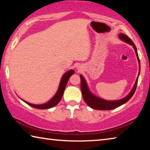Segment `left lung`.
I'll return each mask as SVG.
<instances>
[{"mask_svg": "<svg viewBox=\"0 0 150 150\" xmlns=\"http://www.w3.org/2000/svg\"><path fill=\"white\" fill-rule=\"evenodd\" d=\"M120 39L122 40V41L125 42L128 44L132 45L134 47V50H135L137 58H138V62H139V73H138V77L139 75V72H140V62H139V59L138 57V52H137V49L136 45H134V42L132 41V40L130 38L128 37V35H126L124 34H120L118 35ZM138 77L137 78V79L136 81L135 84H134V86L132 89L131 92L128 96H126L125 98H122L120 100H114V101H108V100H104L103 98H98L97 96H95L93 95L92 93L90 92L89 89L87 87V83L85 80V79L83 78L82 75H80V78H81V92H82V95H83V99L85 101V103L87 104L88 106H89L91 108H94V109H96V110H112L114 108H116L120 106L121 105H122L123 104L126 103V102L130 99L132 98V96H133V95L135 93V91L136 89V87H137V84H138Z\"/></svg>", "mask_w": 150, "mask_h": 150, "instance_id": "obj_1", "label": "left lung"}]
</instances>
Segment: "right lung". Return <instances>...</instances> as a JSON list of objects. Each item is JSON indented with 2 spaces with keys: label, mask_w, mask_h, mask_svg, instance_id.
Masks as SVG:
<instances>
[{
  "label": "right lung",
  "mask_w": 150,
  "mask_h": 150,
  "mask_svg": "<svg viewBox=\"0 0 150 150\" xmlns=\"http://www.w3.org/2000/svg\"><path fill=\"white\" fill-rule=\"evenodd\" d=\"M75 73V71L73 70H69L68 71L66 72L64 75H63V77L61 79V82L59 86V88H58L57 92L55 94V96L53 97L52 99H51L50 101H48L47 103L43 104V105H33V104H30L28 102H26L24 101L25 103H27L28 105H30L32 107H34L35 108H38V109H47V108H50L55 106L56 105H57L58 103L62 99V96L63 95V92H64L65 88L66 85H67V81L69 80V79L70 78L71 76L73 73Z\"/></svg>",
  "instance_id": "add662e5"
}]
</instances>
